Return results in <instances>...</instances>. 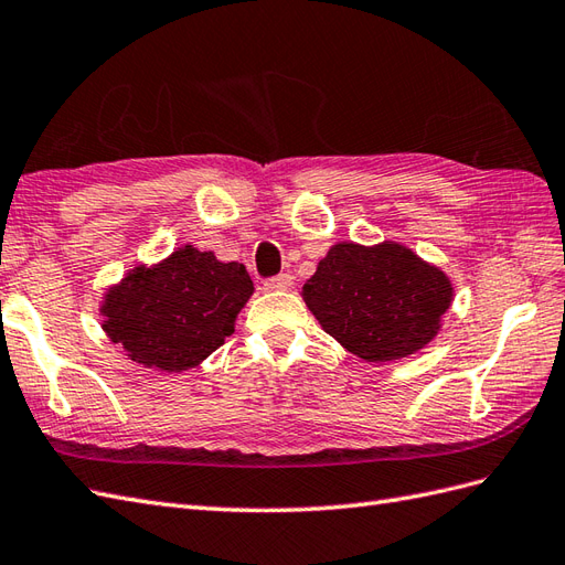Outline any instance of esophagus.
Here are the masks:
<instances>
[{
    "label": "esophagus",
    "mask_w": 565,
    "mask_h": 565,
    "mask_svg": "<svg viewBox=\"0 0 565 565\" xmlns=\"http://www.w3.org/2000/svg\"><path fill=\"white\" fill-rule=\"evenodd\" d=\"M267 291H288V288H294V277L291 274H277V277H269L265 281Z\"/></svg>",
    "instance_id": "esophagus-1"
}]
</instances>
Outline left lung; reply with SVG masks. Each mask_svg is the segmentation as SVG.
Instances as JSON below:
<instances>
[{"label":"left lung","mask_w":565,"mask_h":565,"mask_svg":"<svg viewBox=\"0 0 565 565\" xmlns=\"http://www.w3.org/2000/svg\"><path fill=\"white\" fill-rule=\"evenodd\" d=\"M329 337L365 360L406 358L439 331L454 288L446 274L396 243H339L300 291Z\"/></svg>","instance_id":"obj_1"}]
</instances>
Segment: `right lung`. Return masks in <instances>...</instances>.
Returning a JSON list of instances; mask_svg holds the SVG:
<instances>
[{"instance_id": "obj_1", "label": "right lung", "mask_w": 565, "mask_h": 565, "mask_svg": "<svg viewBox=\"0 0 565 565\" xmlns=\"http://www.w3.org/2000/svg\"><path fill=\"white\" fill-rule=\"evenodd\" d=\"M253 294L238 263H220L193 245L157 267H138L107 296L105 331L136 363L181 372L195 367L234 334V320Z\"/></svg>"}]
</instances>
